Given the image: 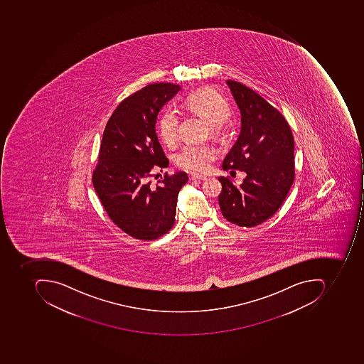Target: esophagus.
<instances>
[{
  "instance_id": "1",
  "label": "esophagus",
  "mask_w": 364,
  "mask_h": 364,
  "mask_svg": "<svg viewBox=\"0 0 364 364\" xmlns=\"http://www.w3.org/2000/svg\"><path fill=\"white\" fill-rule=\"evenodd\" d=\"M208 177L205 175H198V173H193L191 176V181H205Z\"/></svg>"
}]
</instances>
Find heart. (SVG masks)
I'll use <instances>...</instances> for the list:
<instances>
[{"instance_id": "heart-1", "label": "heart", "mask_w": 364, "mask_h": 364, "mask_svg": "<svg viewBox=\"0 0 364 364\" xmlns=\"http://www.w3.org/2000/svg\"><path fill=\"white\" fill-rule=\"evenodd\" d=\"M188 112L197 114L208 122V134L216 139H224L230 134V105L225 97L213 88L205 87L189 94L183 100ZM159 139L168 148H173L179 140V117L171 109H166L159 116L157 122ZM218 155L211 143L187 144L175 155V164L179 168L193 173L207 171Z\"/></svg>"}]
</instances>
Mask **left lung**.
<instances>
[{"label":"left lung","mask_w":364,"mask_h":364,"mask_svg":"<svg viewBox=\"0 0 364 364\" xmlns=\"http://www.w3.org/2000/svg\"><path fill=\"white\" fill-rule=\"evenodd\" d=\"M242 114V130L223 161L224 171L247 176L236 186L219 177V205L230 223L254 228L270 219L288 196L295 177L294 139L288 122L255 90L228 80Z\"/></svg>","instance_id":"left-lung-1"}]
</instances>
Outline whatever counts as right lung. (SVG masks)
<instances>
[{"mask_svg": "<svg viewBox=\"0 0 364 364\" xmlns=\"http://www.w3.org/2000/svg\"><path fill=\"white\" fill-rule=\"evenodd\" d=\"M179 90L173 83L146 85L124 98L105 127L92 181L109 219L136 240H156L173 228L178 193L188 181L183 171L151 181L153 169L168 166L156 117Z\"/></svg>", "mask_w": 364, "mask_h": 364, "instance_id": "obj_1", "label": "right lung"}]
</instances>
